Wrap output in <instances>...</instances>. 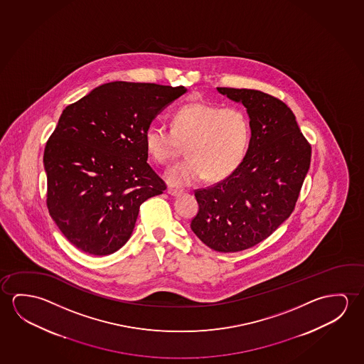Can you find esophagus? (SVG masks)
I'll list each match as a JSON object with an SVG mask.
<instances>
[{
    "label": "esophagus",
    "instance_id": "1",
    "mask_svg": "<svg viewBox=\"0 0 364 364\" xmlns=\"http://www.w3.org/2000/svg\"><path fill=\"white\" fill-rule=\"evenodd\" d=\"M168 195H171V196L177 197L179 196V195H182V191L173 190V188H171V190H168Z\"/></svg>",
    "mask_w": 364,
    "mask_h": 364
}]
</instances>
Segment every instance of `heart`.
<instances>
[{
  "label": "heart",
  "mask_w": 364,
  "mask_h": 364,
  "mask_svg": "<svg viewBox=\"0 0 364 364\" xmlns=\"http://www.w3.org/2000/svg\"><path fill=\"white\" fill-rule=\"evenodd\" d=\"M172 129L150 124L145 129V149L158 163H168L182 145L188 158L168 168L171 186L182 187L201 181H221L240 167L248 151L250 124L244 111L208 102H191L174 111Z\"/></svg>",
  "instance_id": "obj_1"
}]
</instances>
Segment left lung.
Returning a JSON list of instances; mask_svg holds the SVG:
<instances>
[{
    "mask_svg": "<svg viewBox=\"0 0 364 364\" xmlns=\"http://www.w3.org/2000/svg\"><path fill=\"white\" fill-rule=\"evenodd\" d=\"M218 91L244 105L252 138L234 173L195 191L198 213L191 229L208 248L234 253L263 242L289 219L310 168L311 145L281 100L247 88Z\"/></svg>",
    "mask_w": 364,
    "mask_h": 364,
    "instance_id": "obj_1",
    "label": "left lung"
}]
</instances>
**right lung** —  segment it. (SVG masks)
I'll list each match as a JSON object with an SVG mask.
<instances>
[{"mask_svg":"<svg viewBox=\"0 0 364 364\" xmlns=\"http://www.w3.org/2000/svg\"><path fill=\"white\" fill-rule=\"evenodd\" d=\"M185 87L111 82L64 109L44 150L49 214L85 253H115L139 208L166 183L148 164L145 129Z\"/></svg>","mask_w":364,"mask_h":364,"instance_id":"obj_1","label":"right lung"}]
</instances>
